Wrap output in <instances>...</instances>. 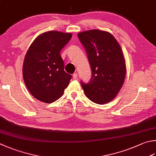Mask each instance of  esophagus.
Here are the masks:
<instances>
[{
  "label": "esophagus",
  "mask_w": 156,
  "mask_h": 156,
  "mask_svg": "<svg viewBox=\"0 0 156 156\" xmlns=\"http://www.w3.org/2000/svg\"><path fill=\"white\" fill-rule=\"evenodd\" d=\"M77 73H75L73 75V79H77Z\"/></svg>",
  "instance_id": "obj_1"
}]
</instances>
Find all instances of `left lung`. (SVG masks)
<instances>
[{
    "label": "left lung",
    "instance_id": "obj_1",
    "mask_svg": "<svg viewBox=\"0 0 156 156\" xmlns=\"http://www.w3.org/2000/svg\"><path fill=\"white\" fill-rule=\"evenodd\" d=\"M77 35L92 69L90 83L81 82L85 94L95 103H107L115 98L124 83L126 65L122 49L107 31L94 29Z\"/></svg>",
    "mask_w": 156,
    "mask_h": 156
}]
</instances>
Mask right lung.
<instances>
[{
    "label": "right lung",
    "mask_w": 156,
    "mask_h": 156,
    "mask_svg": "<svg viewBox=\"0 0 156 156\" xmlns=\"http://www.w3.org/2000/svg\"><path fill=\"white\" fill-rule=\"evenodd\" d=\"M72 37L71 33L48 31L39 35L26 52L23 79L35 98L51 103L63 95L72 76L64 70L60 51Z\"/></svg>",
    "instance_id": "obj_1"
}]
</instances>
